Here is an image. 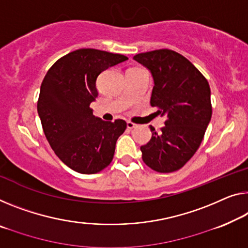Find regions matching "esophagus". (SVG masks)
Here are the masks:
<instances>
[{
  "instance_id": "obj_1",
  "label": "esophagus",
  "mask_w": 248,
  "mask_h": 248,
  "mask_svg": "<svg viewBox=\"0 0 248 248\" xmlns=\"http://www.w3.org/2000/svg\"><path fill=\"white\" fill-rule=\"evenodd\" d=\"M126 126H127V128L128 129H133V128H135L136 126H137V125L136 124H134V123H132V122H127V123H126Z\"/></svg>"
}]
</instances>
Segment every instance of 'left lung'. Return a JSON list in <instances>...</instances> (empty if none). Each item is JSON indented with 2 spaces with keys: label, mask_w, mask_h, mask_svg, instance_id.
<instances>
[{
  "label": "left lung",
  "mask_w": 248,
  "mask_h": 248,
  "mask_svg": "<svg viewBox=\"0 0 248 248\" xmlns=\"http://www.w3.org/2000/svg\"><path fill=\"white\" fill-rule=\"evenodd\" d=\"M154 78L151 105L165 116V126L140 146L143 162L158 173L182 169L199 150L212 117L211 89L205 76L172 49L140 53L134 58Z\"/></svg>",
  "instance_id": "1"
}]
</instances>
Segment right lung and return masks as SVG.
Returning <instances> with one entry per match:
<instances>
[{
    "mask_svg": "<svg viewBox=\"0 0 248 248\" xmlns=\"http://www.w3.org/2000/svg\"><path fill=\"white\" fill-rule=\"evenodd\" d=\"M126 60L100 49H76L56 61L42 82L37 113L45 137L61 161L75 172L95 174L112 162L126 122L95 117L90 105L98 96L101 72Z\"/></svg>",
    "mask_w": 248,
    "mask_h": 248,
    "instance_id": "obj_1",
    "label": "right lung"
}]
</instances>
